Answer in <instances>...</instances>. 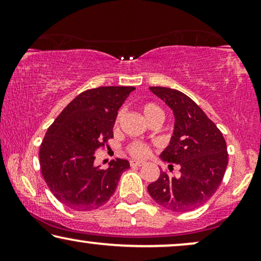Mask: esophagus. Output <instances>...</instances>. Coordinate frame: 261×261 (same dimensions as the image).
Listing matches in <instances>:
<instances>
[{"label": "esophagus", "instance_id": "1", "mask_svg": "<svg viewBox=\"0 0 261 261\" xmlns=\"http://www.w3.org/2000/svg\"><path fill=\"white\" fill-rule=\"evenodd\" d=\"M144 162H140V160H130V166H142L144 165Z\"/></svg>", "mask_w": 261, "mask_h": 261}]
</instances>
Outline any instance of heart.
<instances>
[{"label":"heart","instance_id":"heart-1","mask_svg":"<svg viewBox=\"0 0 261 261\" xmlns=\"http://www.w3.org/2000/svg\"><path fill=\"white\" fill-rule=\"evenodd\" d=\"M142 113L147 121L154 119V117H164V112L163 109L160 108L159 106L154 105V103H146V105L142 106ZM121 116H122V110H120L117 113L116 120H115V126H117L120 122ZM129 153L134 156H139V158H142V156H146L148 154V147L144 144H140V142H134L129 146Z\"/></svg>","mask_w":261,"mask_h":261}]
</instances>
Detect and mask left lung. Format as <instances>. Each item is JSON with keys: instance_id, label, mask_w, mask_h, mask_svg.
Masks as SVG:
<instances>
[{"instance_id": "left-lung-1", "label": "left lung", "mask_w": 261, "mask_h": 261, "mask_svg": "<svg viewBox=\"0 0 261 261\" xmlns=\"http://www.w3.org/2000/svg\"><path fill=\"white\" fill-rule=\"evenodd\" d=\"M174 116L173 133L160 159L180 166V176L160 172L148 194L159 205L185 213L197 209L215 194L228 165L227 145L216 124L183 92L149 88Z\"/></svg>"}]
</instances>
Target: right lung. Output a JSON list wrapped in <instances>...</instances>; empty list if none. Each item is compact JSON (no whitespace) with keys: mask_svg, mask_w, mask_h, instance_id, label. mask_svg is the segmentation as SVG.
<instances>
[{"mask_svg":"<svg viewBox=\"0 0 261 261\" xmlns=\"http://www.w3.org/2000/svg\"><path fill=\"white\" fill-rule=\"evenodd\" d=\"M134 87H99L82 92L46 132L39 158L42 177L59 202L77 212L106 204L129 162L95 165V151L114 137L117 112Z\"/></svg>","mask_w":261,"mask_h":261,"instance_id":"right-lung-1","label":"right lung"}]
</instances>
